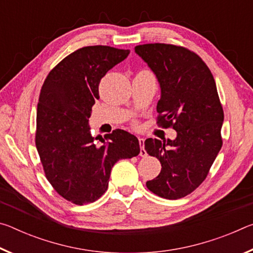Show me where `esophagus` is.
<instances>
[{
  "instance_id": "obj_1",
  "label": "esophagus",
  "mask_w": 253,
  "mask_h": 253,
  "mask_svg": "<svg viewBox=\"0 0 253 253\" xmlns=\"http://www.w3.org/2000/svg\"><path fill=\"white\" fill-rule=\"evenodd\" d=\"M138 142H139V145H140V152H139V155H140V156H143V157L147 156V152L145 151V148H144L145 139H144V138H142V137H139V138H138Z\"/></svg>"
}]
</instances>
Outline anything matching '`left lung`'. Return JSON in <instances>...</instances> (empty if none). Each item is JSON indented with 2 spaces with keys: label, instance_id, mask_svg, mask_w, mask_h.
<instances>
[{
  "label": "left lung",
  "instance_id": "obj_1",
  "mask_svg": "<svg viewBox=\"0 0 253 253\" xmlns=\"http://www.w3.org/2000/svg\"><path fill=\"white\" fill-rule=\"evenodd\" d=\"M135 52L161 85L158 126L177 132L174 140H145V151L162 164L146 186L161 198L181 199L207 178L222 147L224 114L215 81L203 60L183 46L148 43L135 46Z\"/></svg>",
  "mask_w": 253,
  "mask_h": 253
}]
</instances>
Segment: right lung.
<instances>
[{"instance_id":"1","label":"right lung","mask_w":253,"mask_h":253,"mask_svg":"<svg viewBox=\"0 0 253 253\" xmlns=\"http://www.w3.org/2000/svg\"><path fill=\"white\" fill-rule=\"evenodd\" d=\"M128 54L108 45L84 46L61 60L41 88L36 146L46 179L74 204L97 201L108 188L115 163L140 152L128 131L116 129L99 139L88 125L101 78Z\"/></svg>"}]
</instances>
